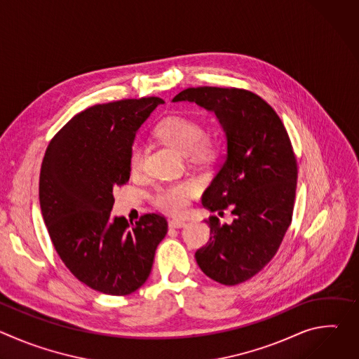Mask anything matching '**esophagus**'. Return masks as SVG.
Listing matches in <instances>:
<instances>
[{
  "label": "esophagus",
  "mask_w": 359,
  "mask_h": 359,
  "mask_svg": "<svg viewBox=\"0 0 359 359\" xmlns=\"http://www.w3.org/2000/svg\"><path fill=\"white\" fill-rule=\"evenodd\" d=\"M169 226L172 229H180V227H184L186 226V222L184 220H180V219H173L169 222Z\"/></svg>",
  "instance_id": "esophagus-1"
}]
</instances>
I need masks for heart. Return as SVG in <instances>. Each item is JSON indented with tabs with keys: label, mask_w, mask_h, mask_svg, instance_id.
<instances>
[{
	"label": "heart",
	"mask_w": 359,
	"mask_h": 359,
	"mask_svg": "<svg viewBox=\"0 0 359 359\" xmlns=\"http://www.w3.org/2000/svg\"><path fill=\"white\" fill-rule=\"evenodd\" d=\"M158 136L175 149L189 153L193 159L206 161L215 158L222 149V137L215 130H203L198 118L172 115L156 128ZM144 149L140 142H133L129 149V170L133 175L142 172ZM200 193V183L194 179L159 187L151 197L155 206L170 215H182L190 204V198Z\"/></svg>",
	"instance_id": "b5f03b06"
}]
</instances>
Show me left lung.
I'll list each match as a JSON object with an SVG mask.
<instances>
[{"label": "left lung", "instance_id": "left-lung-1", "mask_svg": "<svg viewBox=\"0 0 359 359\" xmlns=\"http://www.w3.org/2000/svg\"><path fill=\"white\" fill-rule=\"evenodd\" d=\"M179 100L213 111L226 132V159L201 201L212 212L230 208L234 220H206L210 240L196 262L212 280L236 285L273 260L291 224L298 175L292 144L276 111L251 90L197 86L173 97Z\"/></svg>", "mask_w": 359, "mask_h": 359}]
</instances>
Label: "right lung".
I'll return each mask as SVG.
<instances>
[{
    "label": "right lung",
    "instance_id": "obj_1",
    "mask_svg": "<svg viewBox=\"0 0 359 359\" xmlns=\"http://www.w3.org/2000/svg\"><path fill=\"white\" fill-rule=\"evenodd\" d=\"M165 104L150 96L90 107L49 142L41 165L39 204L67 269L95 291L128 295L140 288L168 233L165 216L112 217L114 189L128 183L129 149L140 125Z\"/></svg>",
    "mask_w": 359,
    "mask_h": 359
}]
</instances>
